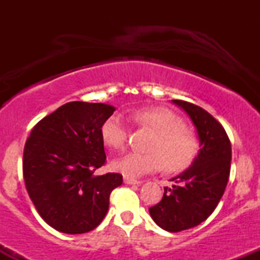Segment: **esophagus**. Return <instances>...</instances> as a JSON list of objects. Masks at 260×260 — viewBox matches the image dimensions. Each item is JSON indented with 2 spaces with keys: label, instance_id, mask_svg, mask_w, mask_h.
Listing matches in <instances>:
<instances>
[{
  "label": "esophagus",
  "instance_id": "obj_1",
  "mask_svg": "<svg viewBox=\"0 0 260 260\" xmlns=\"http://www.w3.org/2000/svg\"><path fill=\"white\" fill-rule=\"evenodd\" d=\"M123 181L126 184H142V181L134 180V178H129V177H124Z\"/></svg>",
  "mask_w": 260,
  "mask_h": 260
}]
</instances>
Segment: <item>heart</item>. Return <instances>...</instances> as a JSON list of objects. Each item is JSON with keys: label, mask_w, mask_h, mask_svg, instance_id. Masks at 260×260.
<instances>
[{"label": "heart", "mask_w": 260, "mask_h": 260, "mask_svg": "<svg viewBox=\"0 0 260 260\" xmlns=\"http://www.w3.org/2000/svg\"><path fill=\"white\" fill-rule=\"evenodd\" d=\"M139 127L155 133L147 150L149 153H129L113 161V169L126 177H140L160 171L165 166L169 172L187 169L199 153V140L180 116L161 107H143L131 113ZM100 136L109 148L122 149L128 139V131L120 115H111L101 123Z\"/></svg>", "instance_id": "1"}]
</instances>
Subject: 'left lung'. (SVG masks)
<instances>
[{
  "label": "left lung",
  "mask_w": 260,
  "mask_h": 260,
  "mask_svg": "<svg viewBox=\"0 0 260 260\" xmlns=\"http://www.w3.org/2000/svg\"><path fill=\"white\" fill-rule=\"evenodd\" d=\"M172 101L189 115L202 148L192 166L172 178L176 184L164 188L162 199L149 213L161 229L180 232L205 221L215 210L228 186L232 151L228 133L210 113L188 101Z\"/></svg>",
  "instance_id": "obj_1"
}]
</instances>
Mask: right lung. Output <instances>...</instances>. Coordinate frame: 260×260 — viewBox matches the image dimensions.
I'll use <instances>...</instances> for the list:
<instances>
[{"mask_svg":"<svg viewBox=\"0 0 260 260\" xmlns=\"http://www.w3.org/2000/svg\"><path fill=\"white\" fill-rule=\"evenodd\" d=\"M115 107L67 103L35 124L25 142L23 177L39 215L63 234H85L105 217L122 175L98 176L106 154L101 123Z\"/></svg>","mask_w":260,"mask_h":260,"instance_id":"obj_1","label":"right lung"}]
</instances>
